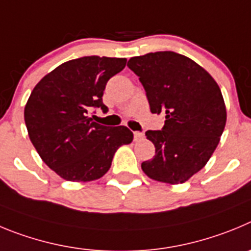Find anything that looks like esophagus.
<instances>
[{
  "label": "esophagus",
  "mask_w": 251,
  "mask_h": 251,
  "mask_svg": "<svg viewBox=\"0 0 251 251\" xmlns=\"http://www.w3.org/2000/svg\"><path fill=\"white\" fill-rule=\"evenodd\" d=\"M144 139V134L142 132H139V131H135L134 132V140L135 141H140V140Z\"/></svg>",
  "instance_id": "1"
}]
</instances>
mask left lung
<instances>
[{
  "label": "left lung",
  "mask_w": 251,
  "mask_h": 251,
  "mask_svg": "<svg viewBox=\"0 0 251 251\" xmlns=\"http://www.w3.org/2000/svg\"><path fill=\"white\" fill-rule=\"evenodd\" d=\"M128 69L139 76L152 114H162L161 130L145 135L155 156L141 164L156 181L182 184L201 170L215 151L226 124L220 87L195 61L173 51L131 57Z\"/></svg>",
  "instance_id": "left-lung-1"
}]
</instances>
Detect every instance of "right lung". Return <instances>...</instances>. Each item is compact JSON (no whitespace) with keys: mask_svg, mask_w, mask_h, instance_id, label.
Wrapping results in <instances>:
<instances>
[{"mask_svg":"<svg viewBox=\"0 0 251 251\" xmlns=\"http://www.w3.org/2000/svg\"><path fill=\"white\" fill-rule=\"evenodd\" d=\"M125 66L126 58L70 60L47 74L31 92L25 106L28 136L45 164L62 179H100L117 149L134 139L126 126L100 125L87 115L96 107L107 112L103 90Z\"/></svg>","mask_w":251,"mask_h":251,"instance_id":"add662e5","label":"right lung"}]
</instances>
